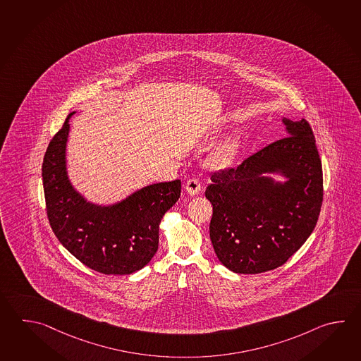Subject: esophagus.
<instances>
[{
    "mask_svg": "<svg viewBox=\"0 0 361 361\" xmlns=\"http://www.w3.org/2000/svg\"><path fill=\"white\" fill-rule=\"evenodd\" d=\"M185 189H186V192H189L190 195H197L199 190L202 189V184H200L199 178L192 177V178H188L186 185H185Z\"/></svg>",
    "mask_w": 361,
    "mask_h": 361,
    "instance_id": "esophagus-1",
    "label": "esophagus"
}]
</instances>
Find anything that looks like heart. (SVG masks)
Here are the masks:
<instances>
[{
  "label": "heart",
  "instance_id": "b5f03b06",
  "mask_svg": "<svg viewBox=\"0 0 361 361\" xmlns=\"http://www.w3.org/2000/svg\"><path fill=\"white\" fill-rule=\"evenodd\" d=\"M233 153V145L228 142L225 147L221 149L219 153H216L214 155V162L216 163H224L226 162L228 159V157Z\"/></svg>",
  "mask_w": 361,
  "mask_h": 361
}]
</instances>
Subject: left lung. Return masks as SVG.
<instances>
[{
	"mask_svg": "<svg viewBox=\"0 0 361 361\" xmlns=\"http://www.w3.org/2000/svg\"><path fill=\"white\" fill-rule=\"evenodd\" d=\"M288 136L247 157L238 167L214 171L206 198L214 206L209 236L222 265L259 274L284 265L317 226L323 204V169L306 119H284ZM281 170L275 185L262 175Z\"/></svg>",
	"mask_w": 361,
	"mask_h": 361,
	"instance_id": "8db88e82",
	"label": "left lung"
}]
</instances>
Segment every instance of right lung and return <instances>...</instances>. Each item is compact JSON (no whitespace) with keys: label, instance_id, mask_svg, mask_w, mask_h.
I'll list each match as a JSON object with an SVG mask.
<instances>
[{"label":"right lung","instance_id":"obj_1","mask_svg":"<svg viewBox=\"0 0 361 361\" xmlns=\"http://www.w3.org/2000/svg\"><path fill=\"white\" fill-rule=\"evenodd\" d=\"M54 135L42 163L46 212L60 243L83 265L106 275L133 274L158 250L159 222L181 195V181L149 185L116 206L90 204L66 177L69 118Z\"/></svg>","mask_w":361,"mask_h":361}]
</instances>
